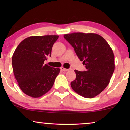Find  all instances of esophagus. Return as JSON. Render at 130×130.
<instances>
[{
    "label": "esophagus",
    "instance_id": "obj_1",
    "mask_svg": "<svg viewBox=\"0 0 130 130\" xmlns=\"http://www.w3.org/2000/svg\"><path fill=\"white\" fill-rule=\"evenodd\" d=\"M61 70H62V71H63V72H67V71H69V69H65L64 67H61Z\"/></svg>",
    "mask_w": 130,
    "mask_h": 130
}]
</instances>
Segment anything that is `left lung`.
Returning a JSON list of instances; mask_svg holds the SVG:
<instances>
[{"label": "left lung", "instance_id": "1", "mask_svg": "<svg viewBox=\"0 0 130 130\" xmlns=\"http://www.w3.org/2000/svg\"><path fill=\"white\" fill-rule=\"evenodd\" d=\"M64 37L86 67L84 72L74 70L76 77L71 87L82 96L95 97L106 88L114 72L112 50L97 34L75 32L64 34Z\"/></svg>", "mask_w": 130, "mask_h": 130}]
</instances>
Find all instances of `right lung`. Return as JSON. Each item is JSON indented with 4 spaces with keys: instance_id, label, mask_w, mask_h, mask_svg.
Wrapping results in <instances>:
<instances>
[{
    "instance_id": "obj_1",
    "label": "right lung",
    "mask_w": 130,
    "mask_h": 130,
    "mask_svg": "<svg viewBox=\"0 0 130 130\" xmlns=\"http://www.w3.org/2000/svg\"><path fill=\"white\" fill-rule=\"evenodd\" d=\"M58 35L32 36L18 45L12 56L14 75L21 90L32 98L42 96L52 88L60 69L44 64L51 56Z\"/></svg>"
}]
</instances>
